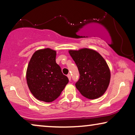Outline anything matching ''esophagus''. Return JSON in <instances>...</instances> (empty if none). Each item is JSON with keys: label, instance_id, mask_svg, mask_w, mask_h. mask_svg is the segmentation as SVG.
<instances>
[{"label": "esophagus", "instance_id": "1", "mask_svg": "<svg viewBox=\"0 0 135 135\" xmlns=\"http://www.w3.org/2000/svg\"><path fill=\"white\" fill-rule=\"evenodd\" d=\"M67 76H68V79H69V80H71V75H70L69 74H68Z\"/></svg>", "mask_w": 135, "mask_h": 135}]
</instances>
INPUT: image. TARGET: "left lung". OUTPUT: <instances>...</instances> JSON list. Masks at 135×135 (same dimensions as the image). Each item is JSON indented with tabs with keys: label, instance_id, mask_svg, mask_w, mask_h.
I'll use <instances>...</instances> for the list:
<instances>
[{
	"label": "left lung",
	"instance_id": "1",
	"mask_svg": "<svg viewBox=\"0 0 135 135\" xmlns=\"http://www.w3.org/2000/svg\"><path fill=\"white\" fill-rule=\"evenodd\" d=\"M76 64L79 79L75 83L77 89L88 99L100 97L106 91L110 73L106 61L97 51L88 49L69 51Z\"/></svg>",
	"mask_w": 135,
	"mask_h": 135
}]
</instances>
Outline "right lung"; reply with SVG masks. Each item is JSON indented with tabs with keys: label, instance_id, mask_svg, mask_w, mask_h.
<instances>
[{
	"label": "right lung",
	"instance_id": "add662e5",
	"mask_svg": "<svg viewBox=\"0 0 135 135\" xmlns=\"http://www.w3.org/2000/svg\"><path fill=\"white\" fill-rule=\"evenodd\" d=\"M56 51L50 49L36 51L31 57L26 72L27 84L38 100L50 103L58 98L69 82L56 62Z\"/></svg>",
	"mask_w": 135,
	"mask_h": 135
}]
</instances>
